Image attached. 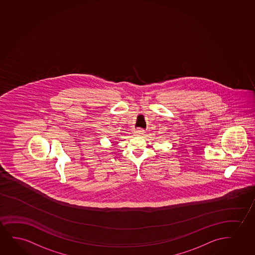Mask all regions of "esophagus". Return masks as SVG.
I'll return each instance as SVG.
<instances>
[{
  "label": "esophagus",
  "instance_id": "1",
  "mask_svg": "<svg viewBox=\"0 0 255 255\" xmlns=\"http://www.w3.org/2000/svg\"><path fill=\"white\" fill-rule=\"evenodd\" d=\"M135 133H136L137 136H142V135L145 133V131H144L143 129H136V132Z\"/></svg>",
  "mask_w": 255,
  "mask_h": 255
}]
</instances>
